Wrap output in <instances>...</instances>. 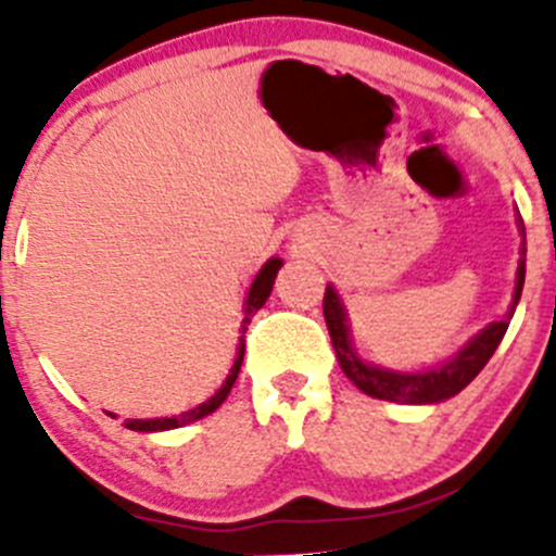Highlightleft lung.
I'll list each match as a JSON object with an SVG mask.
<instances>
[{
	"instance_id": "obj_1",
	"label": "left lung",
	"mask_w": 556,
	"mask_h": 556,
	"mask_svg": "<svg viewBox=\"0 0 556 556\" xmlns=\"http://www.w3.org/2000/svg\"><path fill=\"white\" fill-rule=\"evenodd\" d=\"M519 231L525 237V223L519 217ZM525 261H527V242L521 239L519 250V268H517V288H514V301L508 306L506 317L497 319V323L486 325L481 333H476L452 361H446L444 366L428 368V371H390V368L371 366V363L361 361L352 346L350 336V317H346L344 304H341L339 293H336L333 285L325 288L323 299V314L325 323H328L330 341H333L336 357H339L341 371L346 374L352 384L357 390H363L366 395L379 397V401H392V403H441L446 397L457 395L459 390H465L476 377H479L481 368L490 363V357L495 355L497 344L506 336L508 323H511L514 309H517L521 299V288H525Z\"/></svg>"
}]
</instances>
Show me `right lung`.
Here are the masks:
<instances>
[{
    "instance_id": "right-lung-1",
    "label": "right lung",
    "mask_w": 556,
    "mask_h": 556,
    "mask_svg": "<svg viewBox=\"0 0 556 556\" xmlns=\"http://www.w3.org/2000/svg\"><path fill=\"white\" fill-rule=\"evenodd\" d=\"M282 268V261L279 257H271V261L263 263V268L257 271V277L252 279V288L250 293H247V301H244V319H242V339H239V346H237V361H233V368L231 374H228V379L223 382L220 390L215 392V395L210 397V401H204L201 406L190 408V412H182L179 417H159V419H126V428L128 430H139V433H155V430H174V428H182V425H190L195 422V419L206 417V414H212L215 408H220V403L226 401L228 392H231L233 382H237L239 377V368H242V361H244V333H247V325H250V319L255 317V312L261 309L263 304H266V299L271 295V288H274V279H277V271Z\"/></svg>"
}]
</instances>
